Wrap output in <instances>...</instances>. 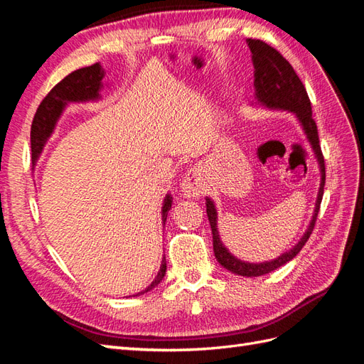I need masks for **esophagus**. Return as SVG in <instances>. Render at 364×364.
Wrapping results in <instances>:
<instances>
[{
  "instance_id": "34e87169",
  "label": "esophagus",
  "mask_w": 364,
  "mask_h": 364,
  "mask_svg": "<svg viewBox=\"0 0 364 364\" xmlns=\"http://www.w3.org/2000/svg\"><path fill=\"white\" fill-rule=\"evenodd\" d=\"M181 191L185 197H200L205 191V183L197 168H191L181 183Z\"/></svg>"
}]
</instances>
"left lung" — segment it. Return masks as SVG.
Masks as SVG:
<instances>
[{"instance_id": "1", "label": "left lung", "mask_w": 364, "mask_h": 364, "mask_svg": "<svg viewBox=\"0 0 364 364\" xmlns=\"http://www.w3.org/2000/svg\"><path fill=\"white\" fill-rule=\"evenodd\" d=\"M247 47L252 53V62H253V86H255V98L257 102L269 109H278V111H289L296 115L299 123L305 132L306 139L314 151L316 159L318 162V168H321V186H318L317 200L314 206V214L310 222V226L305 230L302 238L297 241V245L290 249L289 252L282 253L281 257L272 261L264 262H246L235 258L232 253L225 247L218 235L217 229V209L214 202L206 197V214L209 225L213 230V246H214V255L217 261L222 264L225 269L232 272L240 277H261V274L270 273L273 270L279 269L284 264L291 261L305 243L310 238L314 223L317 218L318 208H321L322 196H323V186H325V161L321 146H318V135H317V126L313 119L311 103L308 98L306 90L299 77L294 73L293 67L289 63L287 59H284L282 54L270 47L269 43L262 42L259 39H247Z\"/></svg>"}]
</instances>
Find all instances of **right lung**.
<instances>
[{
  "instance_id": "obj_1",
  "label": "right lung",
  "mask_w": 364,
  "mask_h": 364,
  "mask_svg": "<svg viewBox=\"0 0 364 364\" xmlns=\"http://www.w3.org/2000/svg\"><path fill=\"white\" fill-rule=\"evenodd\" d=\"M103 77H105V71L100 63H94L91 67L75 70L65 77L63 80H60L47 94V97L43 98L35 114V118H33L31 132H30L33 164H36V161L39 159L43 146H46V142L51 136L54 127H56L58 119L60 118L63 109L67 107L68 103L95 102L100 98V90L103 87V83H102ZM171 202H173V197L170 194L165 196L164 205H162L164 225L171 208ZM165 272H167V261H165V257H164L161 269L158 272V277L155 278V281H153L144 291H141L138 294H144L155 289L156 285L164 279Z\"/></svg>"
}]
</instances>
